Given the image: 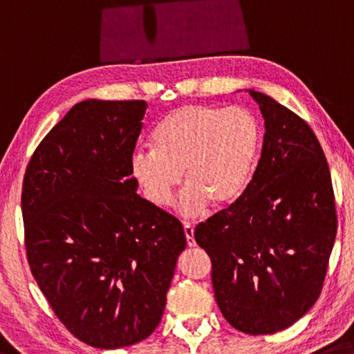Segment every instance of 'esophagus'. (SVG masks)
Wrapping results in <instances>:
<instances>
[{
    "instance_id": "1",
    "label": "esophagus",
    "mask_w": 354,
    "mask_h": 354,
    "mask_svg": "<svg viewBox=\"0 0 354 354\" xmlns=\"http://www.w3.org/2000/svg\"><path fill=\"white\" fill-rule=\"evenodd\" d=\"M184 234H186L189 248H194L197 243H195V238H194V227L190 225V223H184Z\"/></svg>"
}]
</instances>
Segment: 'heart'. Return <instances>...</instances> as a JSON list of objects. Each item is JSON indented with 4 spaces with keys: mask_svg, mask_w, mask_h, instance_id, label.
I'll list each match as a JSON object with an SVG mask.
<instances>
[{
    "mask_svg": "<svg viewBox=\"0 0 354 354\" xmlns=\"http://www.w3.org/2000/svg\"><path fill=\"white\" fill-rule=\"evenodd\" d=\"M154 149H137L129 168L151 205L164 207L183 179L189 186L176 209L195 217L207 205L225 207L248 189L254 170L260 127L245 110L186 104L164 116L151 136Z\"/></svg>",
    "mask_w": 354,
    "mask_h": 354,
    "instance_id": "obj_1",
    "label": "heart"
}]
</instances>
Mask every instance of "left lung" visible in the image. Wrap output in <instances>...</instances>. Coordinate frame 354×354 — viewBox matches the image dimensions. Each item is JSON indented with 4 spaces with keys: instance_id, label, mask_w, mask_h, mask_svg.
I'll return each mask as SVG.
<instances>
[{
    "instance_id": "obj_1",
    "label": "left lung",
    "mask_w": 354,
    "mask_h": 354,
    "mask_svg": "<svg viewBox=\"0 0 354 354\" xmlns=\"http://www.w3.org/2000/svg\"><path fill=\"white\" fill-rule=\"evenodd\" d=\"M265 118L261 157L248 189L201 222L195 241L212 263V287L241 333L274 334L298 322L322 293L337 233L322 145L307 122L249 89Z\"/></svg>"
}]
</instances>
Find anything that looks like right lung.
Masks as SVG:
<instances>
[{"mask_svg": "<svg viewBox=\"0 0 354 354\" xmlns=\"http://www.w3.org/2000/svg\"><path fill=\"white\" fill-rule=\"evenodd\" d=\"M148 104L88 99L39 143L21 189L28 263L59 322L113 350L160 323L181 222L137 194L129 159Z\"/></svg>", "mask_w": 354, "mask_h": 354, "instance_id": "1", "label": "right lung"}]
</instances>
